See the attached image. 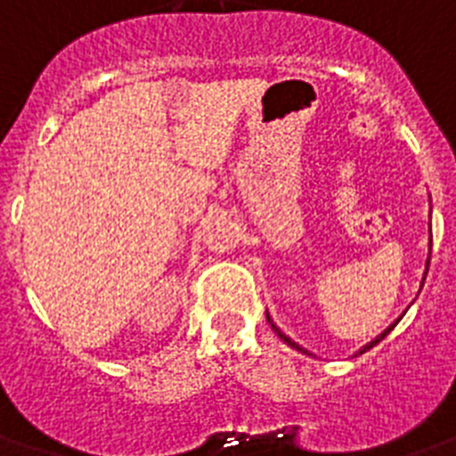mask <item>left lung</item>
<instances>
[{
    "instance_id": "1",
    "label": "left lung",
    "mask_w": 456,
    "mask_h": 456,
    "mask_svg": "<svg viewBox=\"0 0 456 456\" xmlns=\"http://www.w3.org/2000/svg\"><path fill=\"white\" fill-rule=\"evenodd\" d=\"M429 251H432V247H429ZM427 265H429V260H427ZM267 320H269V315H267ZM269 322H272V320H269ZM272 326H273V324H272ZM390 329H393V326H388V329H386V331H384V333H381V336H377V340H372V342H370V345H365V347H363V349H361V352H358V354H365V352H368V349H372V347H374V345H377V342H381V340H384V338H386V336H388V333H390ZM273 331H276V333H278V338H281V340H283V342H288L289 347H294V349H299V352L308 354V352H305V349H301V347H299V345H297V342H292V340H289V338H288V336H285V333H281V331H278L276 326H273Z\"/></svg>"
}]
</instances>
